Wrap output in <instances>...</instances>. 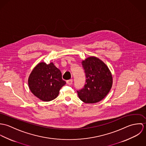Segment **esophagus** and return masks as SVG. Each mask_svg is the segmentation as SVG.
Instances as JSON below:
<instances>
[{
	"instance_id": "obj_1",
	"label": "esophagus",
	"mask_w": 146,
	"mask_h": 146,
	"mask_svg": "<svg viewBox=\"0 0 146 146\" xmlns=\"http://www.w3.org/2000/svg\"><path fill=\"white\" fill-rule=\"evenodd\" d=\"M66 83H67V84L68 85H71V84H72V79H70V80H67V81H66Z\"/></svg>"
}]
</instances>
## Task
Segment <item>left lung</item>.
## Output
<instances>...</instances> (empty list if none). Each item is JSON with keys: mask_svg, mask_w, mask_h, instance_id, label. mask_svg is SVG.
<instances>
[{"mask_svg": "<svg viewBox=\"0 0 146 146\" xmlns=\"http://www.w3.org/2000/svg\"><path fill=\"white\" fill-rule=\"evenodd\" d=\"M86 83L78 90L80 99L86 104H95L102 100L110 91L113 79L107 66L100 59L91 56L82 61Z\"/></svg>", "mask_w": 146, "mask_h": 146, "instance_id": "8db88e82", "label": "left lung"}]
</instances>
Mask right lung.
Instances as JSON below:
<instances>
[{"instance_id": "right-lung-1", "label": "right lung", "mask_w": 146, "mask_h": 146, "mask_svg": "<svg viewBox=\"0 0 146 146\" xmlns=\"http://www.w3.org/2000/svg\"><path fill=\"white\" fill-rule=\"evenodd\" d=\"M66 82L62 79V73L53 62L47 64L38 63L33 70L28 79L29 87L32 93L42 101L54 100Z\"/></svg>"}]
</instances>
